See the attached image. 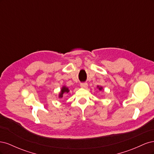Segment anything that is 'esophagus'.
<instances>
[{
  "instance_id": "obj_1",
  "label": "esophagus",
  "mask_w": 154,
  "mask_h": 154,
  "mask_svg": "<svg viewBox=\"0 0 154 154\" xmlns=\"http://www.w3.org/2000/svg\"><path fill=\"white\" fill-rule=\"evenodd\" d=\"M88 86V84L87 83H82L80 84V87L82 88H87Z\"/></svg>"
}]
</instances>
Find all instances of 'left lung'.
Listing matches in <instances>:
<instances>
[{"instance_id":"8db88e82","label":"left lung","mask_w":154,"mask_h":154,"mask_svg":"<svg viewBox=\"0 0 154 154\" xmlns=\"http://www.w3.org/2000/svg\"><path fill=\"white\" fill-rule=\"evenodd\" d=\"M97 87H98V88H99V90H100V91H101L102 89H103V88H102V87H100V86H97Z\"/></svg>"}]
</instances>
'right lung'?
Returning <instances> with one entry per match:
<instances>
[{
    "label": "right lung",
    "mask_w": 154,
    "mask_h": 154,
    "mask_svg": "<svg viewBox=\"0 0 154 154\" xmlns=\"http://www.w3.org/2000/svg\"><path fill=\"white\" fill-rule=\"evenodd\" d=\"M69 92V90L67 87H66V86L62 87L61 91H60V93L59 94V97L60 98H61V97H63V94H64V93H68Z\"/></svg>",
    "instance_id": "add662e5"
}]
</instances>
